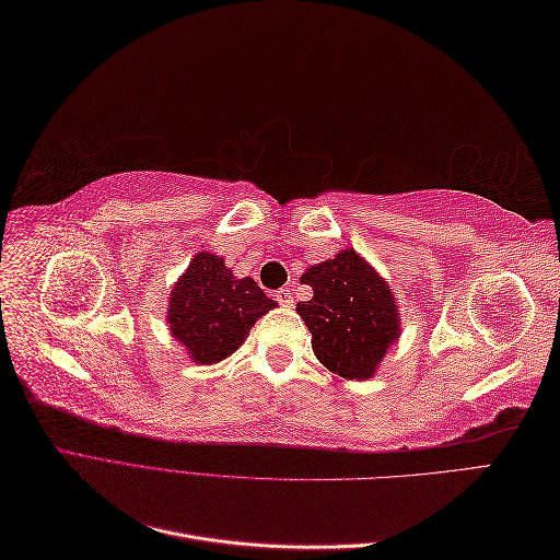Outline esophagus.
Listing matches in <instances>:
<instances>
[{
	"label": "esophagus",
	"mask_w": 560,
	"mask_h": 560,
	"mask_svg": "<svg viewBox=\"0 0 560 560\" xmlns=\"http://www.w3.org/2000/svg\"><path fill=\"white\" fill-rule=\"evenodd\" d=\"M276 301L280 306H292L294 303V294H292V287H282V290L276 292Z\"/></svg>",
	"instance_id": "obj_1"
}]
</instances>
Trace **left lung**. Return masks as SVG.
Wrapping results in <instances>:
<instances>
[{
    "instance_id": "8db88e82",
    "label": "left lung",
    "mask_w": 560,
    "mask_h": 560,
    "mask_svg": "<svg viewBox=\"0 0 560 560\" xmlns=\"http://www.w3.org/2000/svg\"><path fill=\"white\" fill-rule=\"evenodd\" d=\"M313 299L296 313L313 334V352L334 374L364 381L376 374L387 348L399 338V313L385 280L358 252L343 249L301 276Z\"/></svg>"
}]
</instances>
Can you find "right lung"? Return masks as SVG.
Wrapping results in <instances>:
<instances>
[{
    "label": "right lung",
    "mask_w": 560,
    "mask_h": 560,
    "mask_svg": "<svg viewBox=\"0 0 560 560\" xmlns=\"http://www.w3.org/2000/svg\"><path fill=\"white\" fill-rule=\"evenodd\" d=\"M276 308L252 278H235L224 259L200 252L171 292L167 325L198 364L238 350L254 322Z\"/></svg>",
    "instance_id": "1"
}]
</instances>
